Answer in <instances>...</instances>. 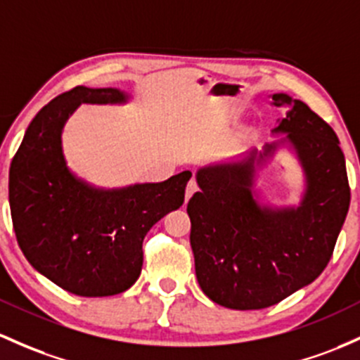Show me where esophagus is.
<instances>
[{
  "instance_id": "esophagus-1",
  "label": "esophagus",
  "mask_w": 360,
  "mask_h": 360,
  "mask_svg": "<svg viewBox=\"0 0 360 360\" xmlns=\"http://www.w3.org/2000/svg\"><path fill=\"white\" fill-rule=\"evenodd\" d=\"M196 191H198V184H196L195 179H191L188 183V186H186V193H184V200L189 201V198H191V196L195 195Z\"/></svg>"
}]
</instances>
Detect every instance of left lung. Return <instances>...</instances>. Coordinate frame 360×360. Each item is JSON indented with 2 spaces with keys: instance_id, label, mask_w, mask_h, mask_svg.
<instances>
[{
  "instance_id": "8db88e82",
  "label": "left lung",
  "mask_w": 360,
  "mask_h": 360,
  "mask_svg": "<svg viewBox=\"0 0 360 360\" xmlns=\"http://www.w3.org/2000/svg\"><path fill=\"white\" fill-rule=\"evenodd\" d=\"M287 135L262 152L196 172L200 191L188 203L191 250L201 290L239 311L263 309L314 282L325 270L350 205L345 157L326 121L302 101L274 94ZM289 143L298 155L307 191L299 207H263L254 198L255 169Z\"/></svg>"
}]
</instances>
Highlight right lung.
I'll return each instance as SVG.
<instances>
[{"mask_svg":"<svg viewBox=\"0 0 360 360\" xmlns=\"http://www.w3.org/2000/svg\"><path fill=\"white\" fill-rule=\"evenodd\" d=\"M120 89L75 86L44 105L10 165L11 220L39 274L82 297L124 292L140 276L145 236L184 203L191 172L162 183L101 189L75 176L61 147L65 122L84 102L124 104Z\"/></svg>","mask_w":360,"mask_h":360,"instance_id":"add662e5","label":"right lung"}]
</instances>
